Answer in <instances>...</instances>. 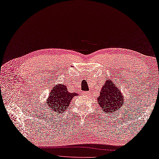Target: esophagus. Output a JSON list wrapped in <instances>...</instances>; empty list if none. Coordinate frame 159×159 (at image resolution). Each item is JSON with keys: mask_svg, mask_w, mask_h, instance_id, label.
I'll list each match as a JSON object with an SVG mask.
<instances>
[{"mask_svg": "<svg viewBox=\"0 0 159 159\" xmlns=\"http://www.w3.org/2000/svg\"><path fill=\"white\" fill-rule=\"evenodd\" d=\"M82 94H84V95H89V92H82Z\"/></svg>", "mask_w": 159, "mask_h": 159, "instance_id": "1", "label": "esophagus"}]
</instances>
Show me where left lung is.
<instances>
[{
	"instance_id": "8db88e82",
	"label": "left lung",
	"mask_w": 159,
	"mask_h": 159,
	"mask_svg": "<svg viewBox=\"0 0 159 159\" xmlns=\"http://www.w3.org/2000/svg\"><path fill=\"white\" fill-rule=\"evenodd\" d=\"M124 99L123 94L115 82L109 79L105 81L102 86L97 101L101 107V110L109 114L121 110L124 104Z\"/></svg>"
}]
</instances>
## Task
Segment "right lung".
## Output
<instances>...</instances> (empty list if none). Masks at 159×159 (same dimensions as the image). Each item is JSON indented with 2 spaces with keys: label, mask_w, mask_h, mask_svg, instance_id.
Listing matches in <instances>:
<instances>
[{
  "label": "right lung",
  "mask_w": 159,
  "mask_h": 159,
  "mask_svg": "<svg viewBox=\"0 0 159 159\" xmlns=\"http://www.w3.org/2000/svg\"><path fill=\"white\" fill-rule=\"evenodd\" d=\"M75 96H78V94L70 92L63 83L55 85L50 90L49 97L46 99L48 109L52 111V113L60 114L64 112Z\"/></svg>",
  "instance_id": "obj_1"
}]
</instances>
